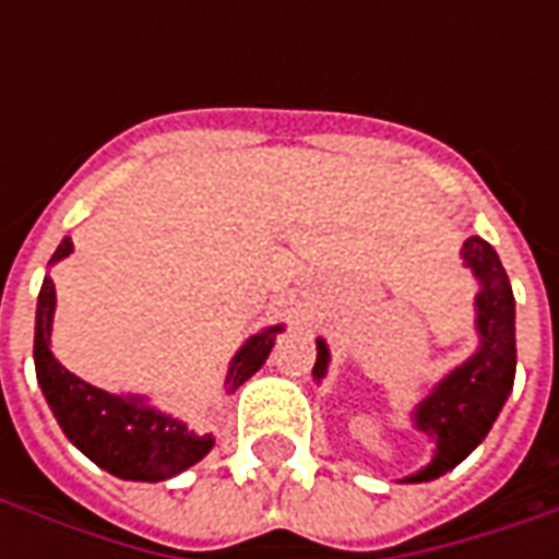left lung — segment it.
<instances>
[{
  "instance_id": "left-lung-1",
  "label": "left lung",
  "mask_w": 559,
  "mask_h": 559,
  "mask_svg": "<svg viewBox=\"0 0 559 559\" xmlns=\"http://www.w3.org/2000/svg\"><path fill=\"white\" fill-rule=\"evenodd\" d=\"M461 254L481 281V293L476 296L481 347L419 404L416 428L437 440V455L407 481H431L461 464L491 431L515 380V296L503 263L479 236H469ZM326 344L317 341V380L326 374Z\"/></svg>"
}]
</instances>
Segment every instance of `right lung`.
<instances>
[{
  "mask_svg": "<svg viewBox=\"0 0 559 559\" xmlns=\"http://www.w3.org/2000/svg\"><path fill=\"white\" fill-rule=\"evenodd\" d=\"M71 239H62L50 263L71 254ZM56 287L44 278L35 317V371L56 421L83 455L119 479L160 481L182 473L212 449V433H194L182 421L152 411L140 399H119L102 389L83 383L68 368L56 362L50 353V323H53ZM281 326L266 329L248 338L242 350L233 356L227 386L239 389L266 362Z\"/></svg>",
  "mask_w": 559,
  "mask_h": 559,
  "instance_id": "add662e5",
  "label": "right lung"
}]
</instances>
